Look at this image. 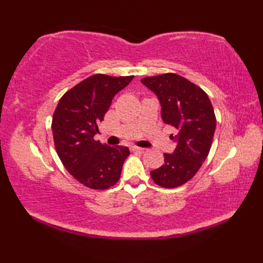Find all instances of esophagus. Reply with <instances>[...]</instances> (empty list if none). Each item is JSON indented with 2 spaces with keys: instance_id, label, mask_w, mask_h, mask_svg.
<instances>
[{
  "instance_id": "esophagus-1",
  "label": "esophagus",
  "mask_w": 263,
  "mask_h": 263,
  "mask_svg": "<svg viewBox=\"0 0 263 263\" xmlns=\"http://www.w3.org/2000/svg\"><path fill=\"white\" fill-rule=\"evenodd\" d=\"M131 150H132V152H143V150H144V148H141V147H137V146H132L131 147Z\"/></svg>"
}]
</instances>
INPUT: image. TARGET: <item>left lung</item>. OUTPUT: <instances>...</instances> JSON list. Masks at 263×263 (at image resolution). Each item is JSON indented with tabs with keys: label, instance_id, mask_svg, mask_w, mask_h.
Segmentation results:
<instances>
[{
	"label": "left lung",
	"instance_id": "1",
	"mask_svg": "<svg viewBox=\"0 0 263 263\" xmlns=\"http://www.w3.org/2000/svg\"><path fill=\"white\" fill-rule=\"evenodd\" d=\"M141 82L157 96L161 119L176 130L172 154H164V165L150 172L159 186L183 185L208 156L216 130V116L202 89L176 73L147 77Z\"/></svg>",
	"mask_w": 263,
	"mask_h": 263
}]
</instances>
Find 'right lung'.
<instances>
[{
    "label": "right lung",
    "instance_id": "obj_1",
    "mask_svg": "<svg viewBox=\"0 0 263 263\" xmlns=\"http://www.w3.org/2000/svg\"><path fill=\"white\" fill-rule=\"evenodd\" d=\"M133 79L93 74L66 91L52 121L55 148L64 167L83 185L105 190L120 180L127 147L100 143L93 139L115 95Z\"/></svg>",
    "mask_w": 263,
    "mask_h": 263
}]
</instances>
